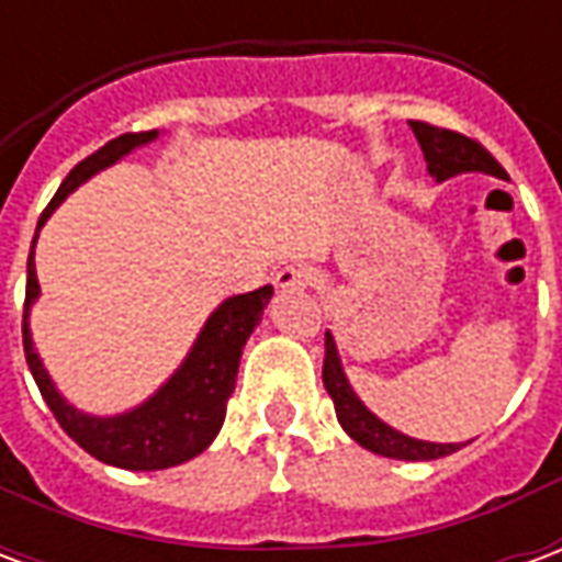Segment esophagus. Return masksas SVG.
Here are the masks:
<instances>
[{"mask_svg":"<svg viewBox=\"0 0 562 562\" xmlns=\"http://www.w3.org/2000/svg\"><path fill=\"white\" fill-rule=\"evenodd\" d=\"M318 282L316 268L310 265H289L277 273V289L282 292H301V289H313Z\"/></svg>","mask_w":562,"mask_h":562,"instance_id":"34e87169","label":"esophagus"}]
</instances>
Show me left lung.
<instances>
[{"instance_id":"8db88e82","label":"left lung","mask_w":562,"mask_h":562,"mask_svg":"<svg viewBox=\"0 0 562 562\" xmlns=\"http://www.w3.org/2000/svg\"><path fill=\"white\" fill-rule=\"evenodd\" d=\"M415 132V138L422 144L424 161H427V171L434 177L436 183H442L448 177H458V173L482 171L494 173L499 180H506L503 165L479 144V140L467 138L460 132L451 128L430 126V123H409ZM322 382L328 389L334 409H337V422L342 424V430L352 436L358 446H364L373 454L394 460H436L454 454L458 448L467 442H424V439H413V436L394 430L389 424L376 418V415L367 409L364 403L358 401V394L349 385V379L342 373L340 355H337V342L330 337V330L325 334V364H322Z\"/></svg>"}]
</instances>
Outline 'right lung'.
Masks as SVG:
<instances>
[{"label":"right lung","mask_w":562,"mask_h":562,"mask_svg":"<svg viewBox=\"0 0 562 562\" xmlns=\"http://www.w3.org/2000/svg\"><path fill=\"white\" fill-rule=\"evenodd\" d=\"M153 132H128L120 138L108 140L102 149H95L92 156L78 161L68 173L63 186L56 189L50 204L44 207L35 240L42 225L50 220L63 201H66L80 183H87L92 173L104 171L108 165H114L123 156H128L135 147H144L149 140H156ZM35 240H32L30 261H26V304H23V352L26 364L32 370V379L42 391L44 403L50 406V413L59 422L83 451H90L92 458L120 467V470H168L177 463H186L216 439L222 422H225V406L234 394V379L240 367V355L249 340V334L261 322V313L268 306L273 285H261L256 292L234 294L228 301H222L207 325L198 334L192 352L186 355V361L177 367L165 385H161L149 401H144L135 409L111 418L87 415L75 409L66 397L56 391V385L47 376L42 358L32 346L30 334V310L38 297V277H35Z\"/></svg>","instance_id":"1"}]
</instances>
